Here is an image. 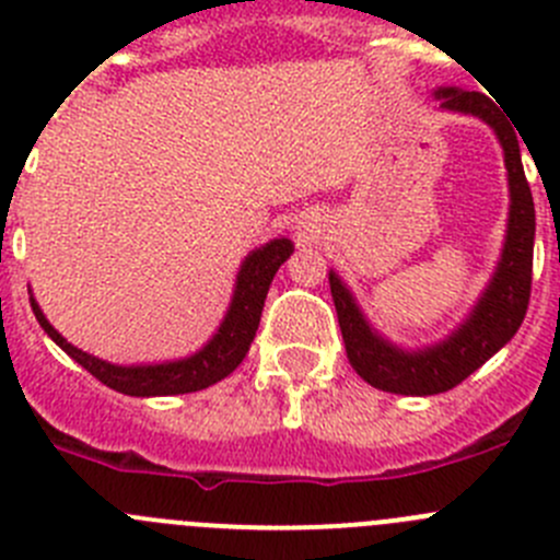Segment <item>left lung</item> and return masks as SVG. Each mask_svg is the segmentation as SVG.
<instances>
[{
    "mask_svg": "<svg viewBox=\"0 0 560 560\" xmlns=\"http://www.w3.org/2000/svg\"><path fill=\"white\" fill-rule=\"evenodd\" d=\"M443 109L467 112L487 120L503 145L505 170L511 186L509 236H505L503 258L487 294L476 305L465 324L434 349L401 351L385 343L380 335L371 332L369 322L351 300L349 289L329 271V291H332L335 311H338L340 332H343L346 357L351 369L363 376L371 387L401 396H436L454 390L472 371L481 369L489 357L503 349L523 324L530 302V280H534V233L536 211L528 178L520 156V140L514 126L505 120L503 109L476 90H436Z\"/></svg>",
    "mask_w": 560,
    "mask_h": 560,
    "instance_id": "left-lung-1",
    "label": "left lung"
}]
</instances>
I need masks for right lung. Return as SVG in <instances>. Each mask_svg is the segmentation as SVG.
<instances>
[{
	"mask_svg": "<svg viewBox=\"0 0 560 560\" xmlns=\"http://www.w3.org/2000/svg\"><path fill=\"white\" fill-rule=\"evenodd\" d=\"M294 253V244L289 238H275L266 247L255 249L247 260H244L242 271H238L236 294H233L231 311H228L225 322H222L220 332L214 335L203 351L191 354L189 360H178V363L164 365H137V369H124V365H109L98 357L84 354L82 349L68 343L40 313L35 300L32 302V313H35L37 324L46 329L51 340L73 357L84 371L104 382L106 387L126 396H178V393H195L203 387L214 385V382L225 380L228 374L236 371L247 354L249 343L258 329L260 311H264V300L269 294V285L275 280L277 269L289 260Z\"/></svg>",
	"mask_w": 560,
	"mask_h": 560,
	"instance_id": "right-lung-1",
	"label": "right lung"
}]
</instances>
